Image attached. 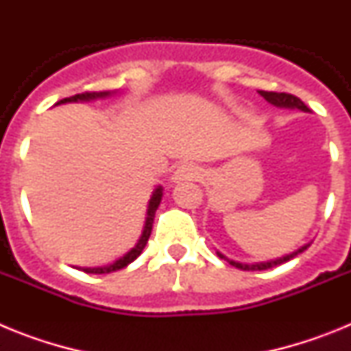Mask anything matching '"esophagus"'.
<instances>
[{"label": "esophagus", "mask_w": 351, "mask_h": 351, "mask_svg": "<svg viewBox=\"0 0 351 351\" xmlns=\"http://www.w3.org/2000/svg\"><path fill=\"white\" fill-rule=\"evenodd\" d=\"M202 176V170L200 167L193 165V163H184V165L179 167L172 176L173 182H181V181H197L198 178Z\"/></svg>", "instance_id": "obj_1"}]
</instances>
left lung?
I'll return each instance as SVG.
<instances>
[{
  "label": "left lung",
  "instance_id": "8db88e82",
  "mask_svg": "<svg viewBox=\"0 0 351 351\" xmlns=\"http://www.w3.org/2000/svg\"><path fill=\"white\" fill-rule=\"evenodd\" d=\"M258 93H260V96H263V98H265V100H267L271 105H274V107H280V108H299V110H302V112H309V108L306 107V104H304V101L300 100V98H297V96H293V95H288V93H274V91H258ZM309 246H311V243L304 244V246H300L299 250L291 251L290 255L280 256V258H276V260H267V262H255V263L235 262V260L226 258V256L221 255L219 251H216V253H218L219 258H225L226 262L230 263V265H234V267L241 269V271H265V269L276 267V265H281V263L288 262V260L295 258V256L299 255V253L306 251Z\"/></svg>",
  "mask_w": 351,
  "mask_h": 351
}]
</instances>
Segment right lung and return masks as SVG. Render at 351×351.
<instances>
[{
	"instance_id": "1",
	"label": "right lung",
	"mask_w": 351,
	"mask_h": 351,
	"mask_svg": "<svg viewBox=\"0 0 351 351\" xmlns=\"http://www.w3.org/2000/svg\"><path fill=\"white\" fill-rule=\"evenodd\" d=\"M112 93L110 91H100V93H80V95L75 96H70V98H63L60 100L56 105L60 104H73V101H91V100H98V98H107L110 96ZM161 197H163V188L161 186H156L149 198V204H147V213H145V221H144V228H142V234L138 237V241L135 243V246L125 253V255L117 258L116 262L112 263H107V265H101V267H82L80 271L88 272V274H108V272H114V271H119V269H125L126 265L133 262V260H137V256L141 255L142 250L145 247L149 241V235H151V230H153V221H154V213H156L158 206L161 202Z\"/></svg>"
}]
</instances>
